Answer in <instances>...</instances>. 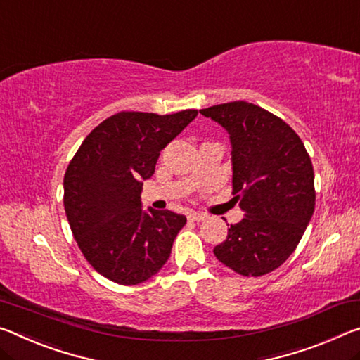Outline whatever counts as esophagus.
I'll return each mask as SVG.
<instances>
[{
    "instance_id": "1",
    "label": "esophagus",
    "mask_w": 360,
    "mask_h": 360,
    "mask_svg": "<svg viewBox=\"0 0 360 360\" xmlns=\"http://www.w3.org/2000/svg\"><path fill=\"white\" fill-rule=\"evenodd\" d=\"M207 218L208 216L205 213H197V211H192V213H189V219H192V221H205Z\"/></svg>"
}]
</instances>
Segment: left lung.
Returning a JSON list of instances; mask_svg holds the SVG:
<instances>
[{
    "mask_svg": "<svg viewBox=\"0 0 360 360\" xmlns=\"http://www.w3.org/2000/svg\"><path fill=\"white\" fill-rule=\"evenodd\" d=\"M231 139L233 198L245 218L213 253L240 276L259 277L288 259L316 207L314 169L300 136L245 101L202 108Z\"/></svg>",
    "mask_w": 360,
    "mask_h": 360,
    "instance_id": "8db88e82",
    "label": "left lung"
}]
</instances>
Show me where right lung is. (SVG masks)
<instances>
[{
    "label": "right lung",
    "instance_id": "add662e5",
    "mask_svg": "<svg viewBox=\"0 0 360 360\" xmlns=\"http://www.w3.org/2000/svg\"><path fill=\"white\" fill-rule=\"evenodd\" d=\"M197 113L120 112L91 131L68 165V224L84 258L108 281L138 285L168 261L187 219L169 210H142V184L155 173L160 152Z\"/></svg>",
    "mask_w": 360,
    "mask_h": 360
}]
</instances>
